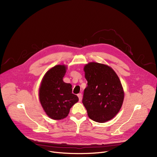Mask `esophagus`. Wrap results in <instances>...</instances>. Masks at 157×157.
<instances>
[{
	"label": "esophagus",
	"instance_id": "34e87169",
	"mask_svg": "<svg viewBox=\"0 0 157 157\" xmlns=\"http://www.w3.org/2000/svg\"><path fill=\"white\" fill-rule=\"evenodd\" d=\"M78 98H79V101H81V100H82V94H78Z\"/></svg>",
	"mask_w": 157,
	"mask_h": 157
}]
</instances>
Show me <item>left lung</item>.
I'll list each match as a JSON object with an SVG mask.
<instances>
[{
  "mask_svg": "<svg viewBox=\"0 0 157 157\" xmlns=\"http://www.w3.org/2000/svg\"><path fill=\"white\" fill-rule=\"evenodd\" d=\"M88 86L82 102L92 120L104 123L113 118L120 110L124 92L117 74L109 66L90 62L84 67Z\"/></svg>",
  "mask_w": 157,
  "mask_h": 157,
  "instance_id": "1",
  "label": "left lung"
}]
</instances>
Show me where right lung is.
Wrapping results in <instances>:
<instances>
[{"label":"right lung","mask_w":157,"mask_h":157,"mask_svg":"<svg viewBox=\"0 0 157 157\" xmlns=\"http://www.w3.org/2000/svg\"><path fill=\"white\" fill-rule=\"evenodd\" d=\"M67 67L57 65L49 69L41 81L39 90L40 102L48 116L53 120L67 117L71 107L79 98L72 93V85L63 81Z\"/></svg>","instance_id":"1"}]
</instances>
